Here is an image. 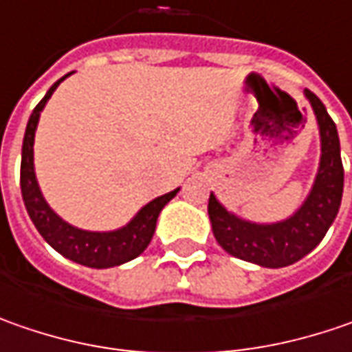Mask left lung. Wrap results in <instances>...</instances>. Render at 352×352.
<instances>
[{
  "label": "left lung",
  "mask_w": 352,
  "mask_h": 352,
  "mask_svg": "<svg viewBox=\"0 0 352 352\" xmlns=\"http://www.w3.org/2000/svg\"><path fill=\"white\" fill-rule=\"evenodd\" d=\"M305 98L311 104L319 140L321 157L311 191L298 210L278 222H252L230 212L210 192L208 219L212 234L222 250L264 267H285L296 264L327 234L343 199V163L337 126L327 114L323 102L305 88Z\"/></svg>",
  "instance_id": "obj_1"
}]
</instances>
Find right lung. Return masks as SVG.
Wrapping results in <instances>:
<instances>
[{"label":"right lung","instance_id":"right-lung-1","mask_svg":"<svg viewBox=\"0 0 352 352\" xmlns=\"http://www.w3.org/2000/svg\"><path fill=\"white\" fill-rule=\"evenodd\" d=\"M65 74L60 80H56L45 94V98L37 104L33 114L27 122V130L23 138V149H21V195L29 219L33 221L38 234L45 238L49 246H53L58 254L69 258L76 264H82L88 267H114L120 264H126L146 250L155 232L157 217L179 189L171 192H165L157 199L149 201L146 206H142L135 217L128 224L96 232V230H85L78 226H72L65 219H60L49 203L45 201L41 187H38L37 175H35V157H33V144H35V131H37L38 118L45 108V104L53 96L56 86L60 85L67 76Z\"/></svg>","mask_w":352,"mask_h":352}]
</instances>
